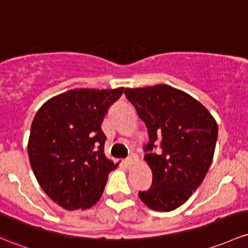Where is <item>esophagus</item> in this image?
<instances>
[{"label":"esophagus","mask_w":248,"mask_h":248,"mask_svg":"<svg viewBox=\"0 0 248 248\" xmlns=\"http://www.w3.org/2000/svg\"><path fill=\"white\" fill-rule=\"evenodd\" d=\"M137 161H138V157H137V155H129V157L127 158L126 160H124V164H126V165L129 168V166L134 165V164L137 163Z\"/></svg>","instance_id":"obj_1"}]
</instances>
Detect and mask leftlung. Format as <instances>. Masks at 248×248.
<instances>
[{
    "label": "left lung",
    "instance_id": "1",
    "mask_svg": "<svg viewBox=\"0 0 248 248\" xmlns=\"http://www.w3.org/2000/svg\"><path fill=\"white\" fill-rule=\"evenodd\" d=\"M124 95L150 137L144 158L152 170V186L139 191V197L151 209L171 212L204 179L213 161L217 124L202 103L170 85L127 88Z\"/></svg>",
    "mask_w": 248,
    "mask_h": 248
}]
</instances>
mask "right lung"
<instances>
[{"label":"right lung","instance_id":"add662e5","mask_svg":"<svg viewBox=\"0 0 248 248\" xmlns=\"http://www.w3.org/2000/svg\"><path fill=\"white\" fill-rule=\"evenodd\" d=\"M117 89H74L41 106L31 127L28 157L39 186L66 210L88 209L102 196L114 164L104 155L101 129Z\"/></svg>","mask_w":248,"mask_h":248}]
</instances>
